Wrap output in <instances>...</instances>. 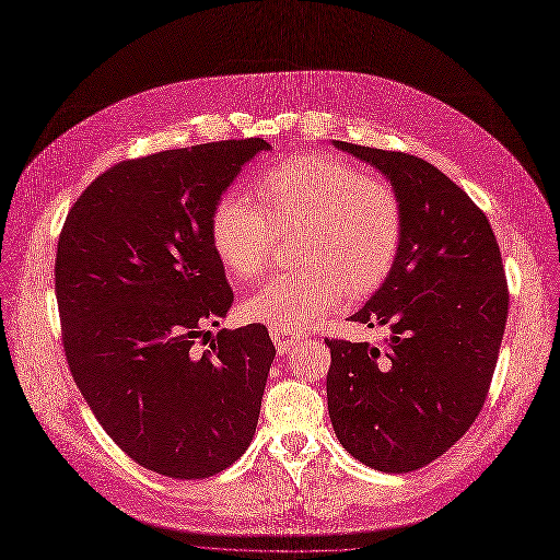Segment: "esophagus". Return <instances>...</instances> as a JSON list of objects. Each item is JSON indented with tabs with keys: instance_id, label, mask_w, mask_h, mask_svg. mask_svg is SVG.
<instances>
[{
	"instance_id": "esophagus-1",
	"label": "esophagus",
	"mask_w": 560,
	"mask_h": 560,
	"mask_svg": "<svg viewBox=\"0 0 560 560\" xmlns=\"http://www.w3.org/2000/svg\"><path fill=\"white\" fill-rule=\"evenodd\" d=\"M270 335H272V341H275V346H277V350L283 354V352H290L292 348H294V343H296V337L294 335H288V332H283V330H270Z\"/></svg>"
}]
</instances>
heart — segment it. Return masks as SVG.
I'll return each instance as SVG.
<instances>
[{"instance_id": "b5f03b06", "label": "heart", "mask_w": 560, "mask_h": 560, "mask_svg": "<svg viewBox=\"0 0 560 560\" xmlns=\"http://www.w3.org/2000/svg\"><path fill=\"white\" fill-rule=\"evenodd\" d=\"M254 194H223L210 210L208 236L219 261L238 279L261 275L277 232L299 228V268L275 275L245 301L249 319L275 330H299L358 299L390 275L404 238V206L395 185L364 176L326 154H306L268 167Z\"/></svg>"}]
</instances>
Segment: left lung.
Masks as SVG:
<instances>
[{"mask_svg":"<svg viewBox=\"0 0 560 560\" xmlns=\"http://www.w3.org/2000/svg\"><path fill=\"white\" fill-rule=\"evenodd\" d=\"M399 191L404 238L382 288L350 322L384 326L382 346L326 339L328 413L366 467L409 474L460 440L482 411L510 313L485 212L431 163L335 140Z\"/></svg>","mask_w":560,"mask_h":560,"instance_id":"left-lung-1","label":"left lung"}]
</instances>
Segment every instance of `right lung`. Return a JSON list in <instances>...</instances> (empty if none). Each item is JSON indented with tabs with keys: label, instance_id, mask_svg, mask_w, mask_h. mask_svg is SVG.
<instances>
[{
	"label": "right lung",
	"instance_id": "1",
	"mask_svg": "<svg viewBox=\"0 0 560 560\" xmlns=\"http://www.w3.org/2000/svg\"><path fill=\"white\" fill-rule=\"evenodd\" d=\"M261 149L264 138H243L122 161L80 194L60 232L71 375L109 438L167 478L221 474L257 431L277 352L268 328H206L234 301L210 210Z\"/></svg>",
	"mask_w": 560,
	"mask_h": 560
}]
</instances>
